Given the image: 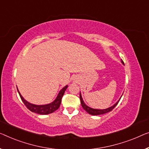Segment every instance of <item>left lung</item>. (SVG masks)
Here are the masks:
<instances>
[{
    "label": "left lung",
    "mask_w": 149,
    "mask_h": 149,
    "mask_svg": "<svg viewBox=\"0 0 149 149\" xmlns=\"http://www.w3.org/2000/svg\"><path fill=\"white\" fill-rule=\"evenodd\" d=\"M122 63L124 64V62L123 61H122ZM120 98H121V97H120ZM120 98L119 99V100L118 101L116 104H114V105H113L112 106H111V107H110V108H106V109H104V110L94 109V108H90L87 105H86L85 103H84V100H83V99H82V97H81V93H80V94H79V99H80V102H81V104L82 108H83L88 113H89V114H91V115H94V116H96V115L104 114H106V113H108V112H110V111H112L115 107H116V106L117 105L118 103L119 102V101H120Z\"/></svg>",
    "instance_id": "1"
}]
</instances>
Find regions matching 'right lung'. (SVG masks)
Returning a JSON list of instances; mask_svg holds the SVG:
<instances>
[{"mask_svg":"<svg viewBox=\"0 0 149 149\" xmlns=\"http://www.w3.org/2000/svg\"><path fill=\"white\" fill-rule=\"evenodd\" d=\"M68 86H66L63 89H61V90L59 92L58 95H57L56 99H55L53 102L48 104H45V105H35V104H33L28 102L25 100L23 98V97L21 96V94H20L18 88L17 91L18 92H19V96L21 97L23 102L29 110H31L33 112L37 113V114L45 115L51 114V113L55 112V110L58 109L59 106H60L62 97H63L64 93H65V91L66 90Z\"/></svg>","mask_w":149,"mask_h":149,"instance_id":"obj_1","label":"right lung"}]
</instances>
